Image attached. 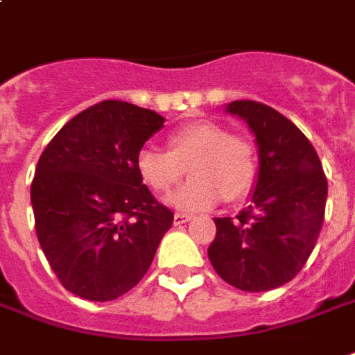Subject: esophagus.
Instances as JSON below:
<instances>
[{"mask_svg":"<svg viewBox=\"0 0 355 355\" xmlns=\"http://www.w3.org/2000/svg\"><path fill=\"white\" fill-rule=\"evenodd\" d=\"M192 219L190 215H186V213H175V225H186L188 220Z\"/></svg>","mask_w":355,"mask_h":355,"instance_id":"esophagus-1","label":"esophagus"}]
</instances>
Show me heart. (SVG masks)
Here are the masks:
<instances>
[{
    "mask_svg": "<svg viewBox=\"0 0 355 355\" xmlns=\"http://www.w3.org/2000/svg\"><path fill=\"white\" fill-rule=\"evenodd\" d=\"M135 163L144 184L157 194L169 192L190 171L192 180L167 198L171 207L186 213L246 198L257 177L254 146L209 121L178 126L167 136V152L142 148Z\"/></svg>",
    "mask_w": 355,
    "mask_h": 355,
    "instance_id": "heart-1",
    "label": "heart"
}]
</instances>
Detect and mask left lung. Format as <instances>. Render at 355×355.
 <instances>
[{"instance_id": "8db88e82", "label": "left lung", "mask_w": 355, "mask_h": 355, "mask_svg": "<svg viewBox=\"0 0 355 355\" xmlns=\"http://www.w3.org/2000/svg\"><path fill=\"white\" fill-rule=\"evenodd\" d=\"M227 113L254 132L259 173L252 205L236 219L217 217L207 250L220 279L265 292L292 281L306 265L323 227L327 177L315 148L292 121L265 103L238 100Z\"/></svg>"}]
</instances>
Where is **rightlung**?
I'll list each match as a JSON object with an SVG mask.
<instances>
[{
  "mask_svg": "<svg viewBox=\"0 0 355 355\" xmlns=\"http://www.w3.org/2000/svg\"><path fill=\"white\" fill-rule=\"evenodd\" d=\"M163 123L152 109L101 101L40 155L31 186L38 242L59 282L80 298L109 302L135 288L173 225L135 163Z\"/></svg>",
  "mask_w": 355,
  "mask_h": 355,
  "instance_id": "add662e5",
  "label": "right lung"
}]
</instances>
